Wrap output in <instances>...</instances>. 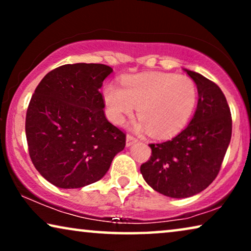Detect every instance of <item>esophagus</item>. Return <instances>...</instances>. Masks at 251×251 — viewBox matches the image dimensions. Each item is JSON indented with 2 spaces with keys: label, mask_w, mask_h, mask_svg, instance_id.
<instances>
[{
  "label": "esophagus",
  "mask_w": 251,
  "mask_h": 251,
  "mask_svg": "<svg viewBox=\"0 0 251 251\" xmlns=\"http://www.w3.org/2000/svg\"><path fill=\"white\" fill-rule=\"evenodd\" d=\"M137 142H138V140H137L133 136H131V135L126 136V147L131 146L132 144H135V143H137Z\"/></svg>",
  "instance_id": "34e87169"
}]
</instances>
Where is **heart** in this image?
<instances>
[{"label":"heart","mask_w":251,"mask_h":251,"mask_svg":"<svg viewBox=\"0 0 251 251\" xmlns=\"http://www.w3.org/2000/svg\"><path fill=\"white\" fill-rule=\"evenodd\" d=\"M102 97L108 118L116 125H123L138 108V128L154 138L168 139L190 122L197 108L198 88L186 75L154 72L125 77L122 88L106 85Z\"/></svg>","instance_id":"1"}]
</instances>
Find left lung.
I'll return each instance as SVG.
<instances>
[{"label":"left lung","mask_w":251,"mask_h":251,"mask_svg":"<svg viewBox=\"0 0 251 251\" xmlns=\"http://www.w3.org/2000/svg\"><path fill=\"white\" fill-rule=\"evenodd\" d=\"M184 71L198 88L193 118L171 140L150 144L152 155L140 167L154 191L174 199L193 197L212 183L232 136L231 112L218 85L197 72Z\"/></svg>","instance_id":"left-lung-1"}]
</instances>
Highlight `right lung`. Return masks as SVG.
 I'll return each mask as SVG.
<instances>
[{
	"mask_svg": "<svg viewBox=\"0 0 251 251\" xmlns=\"http://www.w3.org/2000/svg\"><path fill=\"white\" fill-rule=\"evenodd\" d=\"M113 72L102 64H68L42 78L26 114L29 156L41 176L60 188L101 179L126 135L109 123L99 89Z\"/></svg>",
	"mask_w": 251,
	"mask_h": 251,
	"instance_id": "obj_1",
	"label": "right lung"
}]
</instances>
